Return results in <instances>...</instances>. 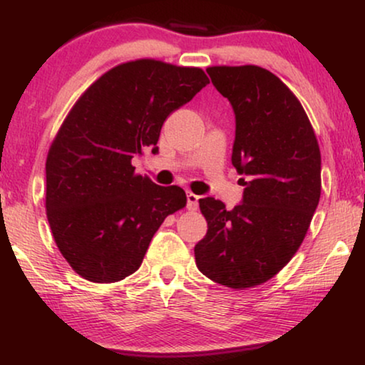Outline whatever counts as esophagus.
<instances>
[{
	"instance_id": "34e87169",
	"label": "esophagus",
	"mask_w": 365,
	"mask_h": 365,
	"mask_svg": "<svg viewBox=\"0 0 365 365\" xmlns=\"http://www.w3.org/2000/svg\"><path fill=\"white\" fill-rule=\"evenodd\" d=\"M199 206V196L194 192H187V209L189 211H196Z\"/></svg>"
}]
</instances>
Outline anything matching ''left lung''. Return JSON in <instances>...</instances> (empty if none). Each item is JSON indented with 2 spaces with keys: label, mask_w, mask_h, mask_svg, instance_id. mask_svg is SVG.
<instances>
[{
  "label": "left lung",
  "mask_w": 365,
  "mask_h": 365,
  "mask_svg": "<svg viewBox=\"0 0 365 365\" xmlns=\"http://www.w3.org/2000/svg\"><path fill=\"white\" fill-rule=\"evenodd\" d=\"M214 88L236 114L232 164L244 178L242 202L227 211L199 199L207 232L194 247L196 266L221 286L269 281L306 237L321 197V149L302 104L267 69L209 66Z\"/></svg>",
  "instance_id": "8db88e82"
}]
</instances>
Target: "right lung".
<instances>
[{"label": "right lung", "mask_w": 365, "mask_h": 365, "mask_svg": "<svg viewBox=\"0 0 365 365\" xmlns=\"http://www.w3.org/2000/svg\"><path fill=\"white\" fill-rule=\"evenodd\" d=\"M209 83L201 68L158 59L118 64L84 91L46 158V216L73 271L118 282L141 266L169 214L186 206L179 186L134 173L133 158L156 144L166 118Z\"/></svg>", "instance_id": "obj_1"}]
</instances>
